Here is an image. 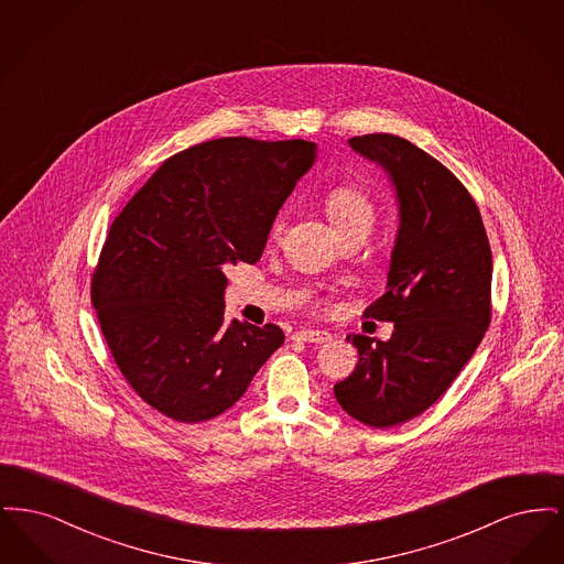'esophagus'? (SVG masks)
<instances>
[{"label":"esophagus","instance_id":"esophagus-1","mask_svg":"<svg viewBox=\"0 0 564 564\" xmlns=\"http://www.w3.org/2000/svg\"><path fill=\"white\" fill-rule=\"evenodd\" d=\"M294 340L306 343V345H323V343L332 340V334L323 332V329H300V332H295Z\"/></svg>","mask_w":564,"mask_h":564}]
</instances>
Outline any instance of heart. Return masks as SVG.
Wrapping results in <instances>:
<instances>
[{
  "instance_id": "heart-1",
  "label": "heart",
  "mask_w": 564,
  "mask_h": 564,
  "mask_svg": "<svg viewBox=\"0 0 564 564\" xmlns=\"http://www.w3.org/2000/svg\"><path fill=\"white\" fill-rule=\"evenodd\" d=\"M325 214L329 217L334 230L345 228L350 224H370L375 221V207L370 198L361 189L352 186H340L334 188L323 200ZM283 230V215H276L272 226H270V237L276 239Z\"/></svg>"
}]
</instances>
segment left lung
I'll list each match as a JSON object with an SVG mask.
<instances>
[{
    "label": "left lung",
    "mask_w": 564,
    "mask_h": 564,
    "mask_svg": "<svg viewBox=\"0 0 564 564\" xmlns=\"http://www.w3.org/2000/svg\"><path fill=\"white\" fill-rule=\"evenodd\" d=\"M349 145L384 171L398 203L387 288L366 311L395 332L389 340L347 336L359 361L334 395L355 421L387 430L437 402L482 343L492 256L474 198L444 164L395 134Z\"/></svg>",
    "instance_id": "1"
}]
</instances>
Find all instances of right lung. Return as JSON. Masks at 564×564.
Wrapping results in <instances>:
<instances>
[{"instance_id":"add662e5","label":"right lung","mask_w":564,"mask_h":564,"mask_svg":"<svg viewBox=\"0 0 564 564\" xmlns=\"http://www.w3.org/2000/svg\"><path fill=\"white\" fill-rule=\"evenodd\" d=\"M315 161L304 139H214L162 162L113 219L93 304L120 372L164 416H219L283 345L279 325L224 322V269L262 258Z\"/></svg>"}]
</instances>
